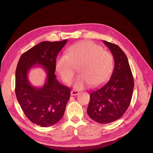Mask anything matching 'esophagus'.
I'll list each match as a JSON object with an SVG mask.
<instances>
[{"instance_id": "34e87169", "label": "esophagus", "mask_w": 153, "mask_h": 153, "mask_svg": "<svg viewBox=\"0 0 153 153\" xmlns=\"http://www.w3.org/2000/svg\"><path fill=\"white\" fill-rule=\"evenodd\" d=\"M79 93L80 92H78V91H75V90H72L71 91V96H76V95H78V94H79Z\"/></svg>"}]
</instances>
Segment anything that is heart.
I'll list each match as a JSON object with an SVG mask.
<instances>
[{"label":"heart","instance_id":"b5f03b06","mask_svg":"<svg viewBox=\"0 0 153 153\" xmlns=\"http://www.w3.org/2000/svg\"><path fill=\"white\" fill-rule=\"evenodd\" d=\"M68 54L59 55L55 61V69L62 80L70 84L78 72L74 86L82 89L87 85L98 87L110 76L113 71V57L108 52L91 41H83L74 45L67 50Z\"/></svg>","mask_w":153,"mask_h":153}]
</instances>
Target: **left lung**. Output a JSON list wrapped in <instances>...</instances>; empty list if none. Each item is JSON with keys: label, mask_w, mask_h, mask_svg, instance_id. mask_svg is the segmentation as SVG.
<instances>
[{"label": "left lung", "mask_w": 153, "mask_h": 153, "mask_svg": "<svg viewBox=\"0 0 153 153\" xmlns=\"http://www.w3.org/2000/svg\"><path fill=\"white\" fill-rule=\"evenodd\" d=\"M114 59L109 81L91 92L87 114L96 122L108 124L121 118L130 104L134 81L126 54L119 46L103 41Z\"/></svg>", "instance_id": "obj_1"}]
</instances>
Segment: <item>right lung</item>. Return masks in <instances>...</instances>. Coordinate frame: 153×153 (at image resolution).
<instances>
[{
	"mask_svg": "<svg viewBox=\"0 0 153 153\" xmlns=\"http://www.w3.org/2000/svg\"><path fill=\"white\" fill-rule=\"evenodd\" d=\"M67 39L43 41L22 55L15 73V93L26 117L42 127L52 126L59 121L70 98V89L60 83L55 75V61ZM34 66L42 67L47 78L39 88L30 84L28 73Z\"/></svg>",
	"mask_w": 153,
	"mask_h": 153,
	"instance_id": "add662e5",
	"label": "right lung"
}]
</instances>
